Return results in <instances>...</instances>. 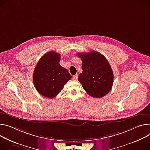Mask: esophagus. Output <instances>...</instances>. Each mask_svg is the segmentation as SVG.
I'll return each instance as SVG.
<instances>
[{
    "label": "esophagus",
    "mask_w": 150,
    "mask_h": 150,
    "mask_svg": "<svg viewBox=\"0 0 150 150\" xmlns=\"http://www.w3.org/2000/svg\"><path fill=\"white\" fill-rule=\"evenodd\" d=\"M72 78H73V79H74V80H76L77 78H78V75L76 74V75H74V76H72Z\"/></svg>",
    "instance_id": "34e87169"
}]
</instances>
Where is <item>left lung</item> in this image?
Masks as SVG:
<instances>
[{
    "label": "left lung",
    "instance_id": "1",
    "mask_svg": "<svg viewBox=\"0 0 150 150\" xmlns=\"http://www.w3.org/2000/svg\"><path fill=\"white\" fill-rule=\"evenodd\" d=\"M82 60L83 72L78 80L90 96L101 98L111 90L114 75L107 59L99 52H78Z\"/></svg>",
    "mask_w": 150,
    "mask_h": 150
}]
</instances>
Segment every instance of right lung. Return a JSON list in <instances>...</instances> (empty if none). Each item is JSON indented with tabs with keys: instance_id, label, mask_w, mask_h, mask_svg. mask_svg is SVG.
Returning <instances> with one entry per match:
<instances>
[{
	"instance_id": "right-lung-1",
	"label": "right lung",
	"mask_w": 150,
	"mask_h": 150,
	"mask_svg": "<svg viewBox=\"0 0 150 150\" xmlns=\"http://www.w3.org/2000/svg\"><path fill=\"white\" fill-rule=\"evenodd\" d=\"M60 54L51 51L38 62L33 74L34 86L39 94L52 99L63 89L72 76L60 66Z\"/></svg>"
}]
</instances>
